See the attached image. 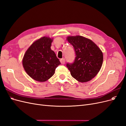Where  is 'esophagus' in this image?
<instances>
[{
  "label": "esophagus",
  "instance_id": "obj_1",
  "mask_svg": "<svg viewBox=\"0 0 126 126\" xmlns=\"http://www.w3.org/2000/svg\"><path fill=\"white\" fill-rule=\"evenodd\" d=\"M60 61L61 63L63 64H64V63H65V59H64V58L60 60Z\"/></svg>",
  "mask_w": 126,
  "mask_h": 126
}]
</instances>
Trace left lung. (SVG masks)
Instances as JSON below:
<instances>
[{
	"instance_id": "obj_1",
	"label": "left lung",
	"mask_w": 126,
	"mask_h": 126,
	"mask_svg": "<svg viewBox=\"0 0 126 126\" xmlns=\"http://www.w3.org/2000/svg\"><path fill=\"white\" fill-rule=\"evenodd\" d=\"M67 39L74 47L76 54L74 63L66 64L71 75L81 82L90 80L101 69L102 51L93 41L82 36H69Z\"/></svg>"
}]
</instances>
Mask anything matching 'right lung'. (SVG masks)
Listing matches in <instances>:
<instances>
[{
    "label": "right lung",
    "mask_w": 126,
    "mask_h": 126,
    "mask_svg": "<svg viewBox=\"0 0 126 126\" xmlns=\"http://www.w3.org/2000/svg\"><path fill=\"white\" fill-rule=\"evenodd\" d=\"M52 39L43 37L30 46L22 59V65L27 74L36 81L43 82L54 75L61 64L50 47Z\"/></svg>",
    "instance_id": "add662e5"
}]
</instances>
